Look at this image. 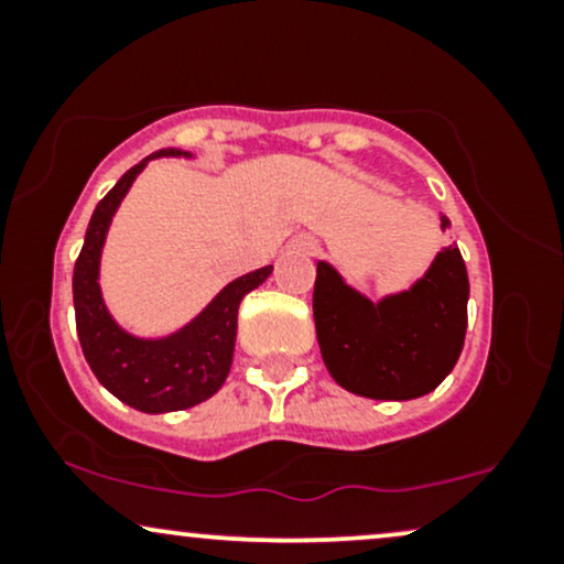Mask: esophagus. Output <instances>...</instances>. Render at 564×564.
Returning a JSON list of instances; mask_svg holds the SVG:
<instances>
[{"instance_id":"esophagus-1","label":"esophagus","mask_w":564,"mask_h":564,"mask_svg":"<svg viewBox=\"0 0 564 564\" xmlns=\"http://www.w3.org/2000/svg\"><path fill=\"white\" fill-rule=\"evenodd\" d=\"M300 246H302V251H307V254H315V251H318V243L315 241H302Z\"/></svg>"}]
</instances>
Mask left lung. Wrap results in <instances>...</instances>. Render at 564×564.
<instances>
[{"label":"left lung","mask_w":564,"mask_h":564,"mask_svg":"<svg viewBox=\"0 0 564 564\" xmlns=\"http://www.w3.org/2000/svg\"><path fill=\"white\" fill-rule=\"evenodd\" d=\"M467 302L469 278L458 246L437 251L411 291L379 304L349 289L332 264L318 262L313 315L323 364L336 384L364 398H422L462 355Z\"/></svg>","instance_id":"8db88e82"}]
</instances>
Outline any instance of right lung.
Masks as SVG:
<instances>
[{"mask_svg": "<svg viewBox=\"0 0 564 564\" xmlns=\"http://www.w3.org/2000/svg\"><path fill=\"white\" fill-rule=\"evenodd\" d=\"M153 156H180V151L153 153ZM148 159L134 164L106 193L89 219L74 268V310L82 352L97 381L121 403L138 411L166 413L204 403L225 384L232 364V347H236L238 304L273 273V264L228 283L196 321L166 339H134L121 332L102 304L97 264L116 206L127 196L129 185L134 183Z\"/></svg>", "mask_w": 564, "mask_h": 564, "instance_id": "1", "label": "right lung"}]
</instances>
